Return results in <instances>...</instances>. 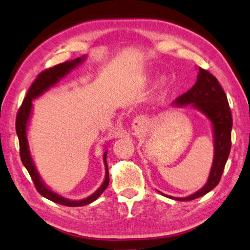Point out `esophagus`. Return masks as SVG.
<instances>
[{
  "instance_id": "34e87169",
  "label": "esophagus",
  "mask_w": 250,
  "mask_h": 250,
  "mask_svg": "<svg viewBox=\"0 0 250 250\" xmlns=\"http://www.w3.org/2000/svg\"><path fill=\"white\" fill-rule=\"evenodd\" d=\"M146 125V119L144 117H137L135 120L132 121V129L136 130V131H139L142 130Z\"/></svg>"
}]
</instances>
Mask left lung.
I'll return each mask as SVG.
<instances>
[{
  "label": "left lung",
  "mask_w": 250,
  "mask_h": 250,
  "mask_svg": "<svg viewBox=\"0 0 250 250\" xmlns=\"http://www.w3.org/2000/svg\"><path fill=\"white\" fill-rule=\"evenodd\" d=\"M172 105L175 107L190 106L205 115L213 133L214 155L206 184L198 191L187 197H173L157 190L167 198L188 202L206 195L219 185L231 149L232 117L227 95L217 79L208 71L200 68H198L195 85L187 93L177 98Z\"/></svg>",
  "instance_id": "obj_1"
}]
</instances>
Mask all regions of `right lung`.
<instances>
[{
    "label": "right lung",
    "instance_id": "add662e5",
    "mask_svg": "<svg viewBox=\"0 0 250 250\" xmlns=\"http://www.w3.org/2000/svg\"><path fill=\"white\" fill-rule=\"evenodd\" d=\"M86 58L87 55H83L80 56V58L71 60V61H65L61 63V64H58L53 66V68L45 70V71L42 72L41 75L37 77V79L33 83V85L30 86L29 90H28L26 97H24V100L22 102V105H21L20 110L18 112V115H17V121H16V130H17V135H18L19 145H20L21 162H22L24 167L27 168V171L29 172L37 191L40 192L42 196L45 197V198L52 200V202L60 204V205L69 206V207H79V206L88 205V204L95 202L98 197L103 194L105 189L107 188L108 182H110V177H108V167H107V162H106L107 150H105L103 154L105 177H104L103 182H102V185L97 188V190L94 191L93 194L89 195L88 197H86V198L69 199L66 198V197H63L60 194H58V192H55L54 190H52V189L45 184L43 178L41 177L40 172H38L36 165H35V162L30 153L29 143H28V128H29L31 114H33V107H34L33 102L36 100V98L41 97L42 95L46 93V91L50 90L52 87L58 85L60 80H62L64 77L68 76L72 70H75L76 68H78L79 65H82L83 63L85 62Z\"/></svg>",
    "mask_w": 250,
    "mask_h": 250
}]
</instances>
